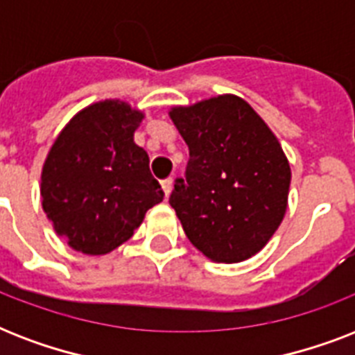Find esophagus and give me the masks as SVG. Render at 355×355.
I'll return each mask as SVG.
<instances>
[{"instance_id":"esophagus-1","label":"esophagus","mask_w":355,"mask_h":355,"mask_svg":"<svg viewBox=\"0 0 355 355\" xmlns=\"http://www.w3.org/2000/svg\"><path fill=\"white\" fill-rule=\"evenodd\" d=\"M162 189H164L166 197H169V193H171V189H173V178H166V180H162Z\"/></svg>"}]
</instances>
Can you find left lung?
Masks as SVG:
<instances>
[{
  "mask_svg": "<svg viewBox=\"0 0 355 355\" xmlns=\"http://www.w3.org/2000/svg\"><path fill=\"white\" fill-rule=\"evenodd\" d=\"M173 123L189 147L169 205L188 239L217 263H237L267 245L287 208L291 169L252 107L219 96L177 107Z\"/></svg>",
  "mask_w": 355,
  "mask_h": 355,
  "instance_id": "obj_1",
  "label": "left lung"
}]
</instances>
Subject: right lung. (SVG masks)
<instances>
[{
    "instance_id": "add662e5",
    "label": "right lung",
    "mask_w": 355,
    "mask_h": 355,
    "mask_svg": "<svg viewBox=\"0 0 355 355\" xmlns=\"http://www.w3.org/2000/svg\"><path fill=\"white\" fill-rule=\"evenodd\" d=\"M144 114L127 103L80 110L55 139L42 169V206L58 236L85 254H107L141 225L164 191L134 144Z\"/></svg>"
}]
</instances>
